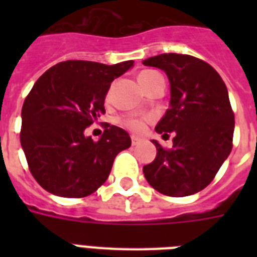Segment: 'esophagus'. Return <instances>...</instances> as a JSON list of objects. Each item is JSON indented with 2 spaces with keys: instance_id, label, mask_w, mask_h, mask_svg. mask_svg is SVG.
<instances>
[{
  "instance_id": "1",
  "label": "esophagus",
  "mask_w": 257,
  "mask_h": 257,
  "mask_svg": "<svg viewBox=\"0 0 257 257\" xmlns=\"http://www.w3.org/2000/svg\"><path fill=\"white\" fill-rule=\"evenodd\" d=\"M140 141H141L140 137L132 136V144H133V145H137V144H139V143H140Z\"/></svg>"
}]
</instances>
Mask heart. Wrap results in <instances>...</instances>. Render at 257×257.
Instances as JSON below:
<instances>
[{
  "label": "heart",
  "mask_w": 257,
  "mask_h": 257,
  "mask_svg": "<svg viewBox=\"0 0 257 257\" xmlns=\"http://www.w3.org/2000/svg\"><path fill=\"white\" fill-rule=\"evenodd\" d=\"M155 74H157V72H155V70H144V72H141L139 74V81H140V84H143V82H145L148 78L155 76ZM122 125H124L125 128L133 131V132H140L143 126H144L143 121L139 120V118H124Z\"/></svg>",
  "instance_id": "b5f03b06"
}]
</instances>
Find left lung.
I'll use <instances>...</instances> for the list:
<instances>
[{
  "label": "left lung",
  "mask_w": 257,
  "mask_h": 257,
  "mask_svg": "<svg viewBox=\"0 0 257 257\" xmlns=\"http://www.w3.org/2000/svg\"><path fill=\"white\" fill-rule=\"evenodd\" d=\"M143 64L164 70L168 77L169 109L155 129L163 139L169 133L175 136L171 149L152 140L157 155L144 165L145 179L163 195L197 193L213 180L232 151L235 116L227 86L209 64L188 54H159Z\"/></svg>",
  "instance_id": "8db88e82"
}]
</instances>
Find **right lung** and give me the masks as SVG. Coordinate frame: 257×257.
<instances>
[{
	"label": "right lung",
	"mask_w": 257,
	"mask_h": 257,
	"mask_svg": "<svg viewBox=\"0 0 257 257\" xmlns=\"http://www.w3.org/2000/svg\"><path fill=\"white\" fill-rule=\"evenodd\" d=\"M133 61L105 65L64 61L48 69L22 105L20 140L32 175L45 191L85 197L106 181L113 161L132 144L124 129L106 125L98 141L85 129L105 113L106 93Z\"/></svg>",
	"instance_id": "right-lung-1"
}]
</instances>
